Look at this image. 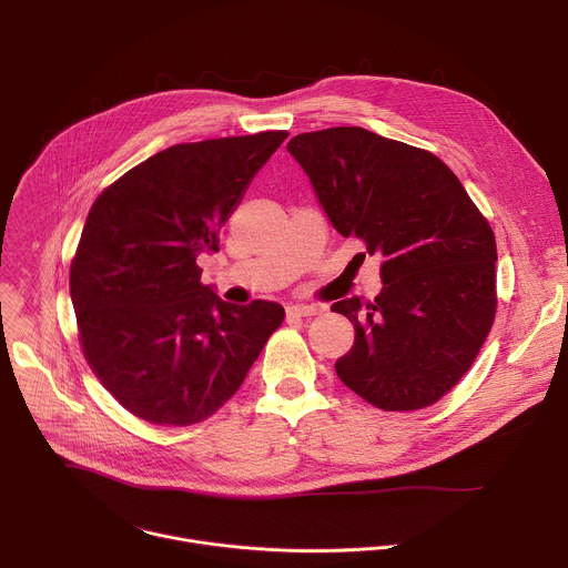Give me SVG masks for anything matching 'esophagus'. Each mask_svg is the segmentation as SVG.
<instances>
[{"instance_id": "1", "label": "esophagus", "mask_w": 568, "mask_h": 568, "mask_svg": "<svg viewBox=\"0 0 568 568\" xmlns=\"http://www.w3.org/2000/svg\"><path fill=\"white\" fill-rule=\"evenodd\" d=\"M321 310H323V305H318V303H292V305H287V312L296 314V316H312V314H318Z\"/></svg>"}]
</instances>
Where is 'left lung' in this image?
<instances>
[{
  "label": "left lung",
  "instance_id": "left-lung-1",
  "mask_svg": "<svg viewBox=\"0 0 568 568\" xmlns=\"http://www.w3.org/2000/svg\"><path fill=\"white\" fill-rule=\"evenodd\" d=\"M287 152L344 237L382 258L373 303L342 298L353 348L339 379L384 412L440 399L467 373L495 310V233L458 178L420 148L368 132L328 128L296 134Z\"/></svg>",
  "mask_w": 568,
  "mask_h": 568
}]
</instances>
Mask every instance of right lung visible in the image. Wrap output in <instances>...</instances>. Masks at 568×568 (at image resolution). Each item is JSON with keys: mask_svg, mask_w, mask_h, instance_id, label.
I'll list each match as a JSON object with an SVG mask.
<instances>
[{"mask_svg": "<svg viewBox=\"0 0 568 568\" xmlns=\"http://www.w3.org/2000/svg\"><path fill=\"white\" fill-rule=\"evenodd\" d=\"M287 132L180 143L128 171L94 202L69 287L85 359L123 407L186 427L245 382L285 310L233 305L202 285L197 256Z\"/></svg>", "mask_w": 568, "mask_h": 568, "instance_id": "right-lung-1", "label": "right lung"}]
</instances>
